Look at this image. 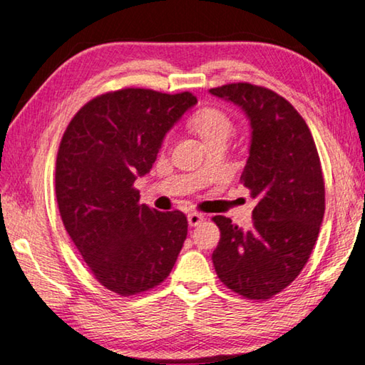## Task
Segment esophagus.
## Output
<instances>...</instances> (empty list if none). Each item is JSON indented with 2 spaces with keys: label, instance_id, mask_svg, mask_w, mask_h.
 Wrapping results in <instances>:
<instances>
[{
  "label": "esophagus",
  "instance_id": "obj_1",
  "mask_svg": "<svg viewBox=\"0 0 365 365\" xmlns=\"http://www.w3.org/2000/svg\"><path fill=\"white\" fill-rule=\"evenodd\" d=\"M187 217H188V225L190 227H197L202 220H205V215L197 214V212H190Z\"/></svg>",
  "mask_w": 365,
  "mask_h": 365
}]
</instances>
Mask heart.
<instances>
[{
    "label": "heart",
    "instance_id": "1",
    "mask_svg": "<svg viewBox=\"0 0 365 365\" xmlns=\"http://www.w3.org/2000/svg\"><path fill=\"white\" fill-rule=\"evenodd\" d=\"M191 125L205 143L220 137H228L232 132L230 119L222 110L212 108L201 109L200 113H196L193 120H191Z\"/></svg>",
    "mask_w": 365,
    "mask_h": 365
}]
</instances>
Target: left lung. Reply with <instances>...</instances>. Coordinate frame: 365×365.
I'll return each mask as SVG.
<instances>
[{
    "label": "left lung",
    "instance_id": "1",
    "mask_svg": "<svg viewBox=\"0 0 365 365\" xmlns=\"http://www.w3.org/2000/svg\"><path fill=\"white\" fill-rule=\"evenodd\" d=\"M209 93L242 108L250 120V158L242 180L257 205L242 228L212 219L220 242L212 262L220 282L250 299H269L304 267L325 212V188L316 143L285 98L264 86L230 83Z\"/></svg>",
    "mask_w": 365,
    "mask_h": 365
}]
</instances>
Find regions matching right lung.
<instances>
[{
	"label": "right lung",
	"mask_w": 365,
	"mask_h": 365,
	"mask_svg": "<svg viewBox=\"0 0 365 365\" xmlns=\"http://www.w3.org/2000/svg\"><path fill=\"white\" fill-rule=\"evenodd\" d=\"M196 98L125 88L95 98L61 140L56 197L73 245L103 287L137 294L168 279L188 232L180 211L140 205L133 182Z\"/></svg>",
	"instance_id": "obj_1"
}]
</instances>
